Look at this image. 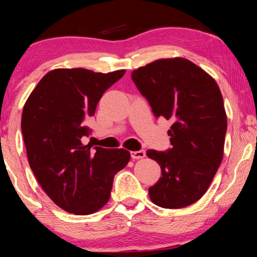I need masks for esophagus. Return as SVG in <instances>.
<instances>
[{
	"instance_id": "1",
	"label": "esophagus",
	"mask_w": 257,
	"mask_h": 257,
	"mask_svg": "<svg viewBox=\"0 0 257 257\" xmlns=\"http://www.w3.org/2000/svg\"><path fill=\"white\" fill-rule=\"evenodd\" d=\"M130 154H131L132 159H143V158H145V156H146L145 151H143V150L132 151V152H130Z\"/></svg>"
}]
</instances>
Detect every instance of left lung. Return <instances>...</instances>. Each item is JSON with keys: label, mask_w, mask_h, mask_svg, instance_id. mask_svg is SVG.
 Wrapping results in <instances>:
<instances>
[{"label": "left lung", "mask_w": 257, "mask_h": 257, "mask_svg": "<svg viewBox=\"0 0 257 257\" xmlns=\"http://www.w3.org/2000/svg\"><path fill=\"white\" fill-rule=\"evenodd\" d=\"M131 77L154 117L173 122L171 149L146 152L161 168L150 198L163 208H184L205 194L222 160L227 132L222 94L208 73L185 58L159 59Z\"/></svg>", "instance_id": "1"}]
</instances>
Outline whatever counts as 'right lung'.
<instances>
[{
	"mask_svg": "<svg viewBox=\"0 0 257 257\" xmlns=\"http://www.w3.org/2000/svg\"><path fill=\"white\" fill-rule=\"evenodd\" d=\"M125 70L101 73L86 69L48 72L23 107L21 130L38 184L66 212L89 215L108 201L114 175L130 161L124 149L83 145L86 122L108 87Z\"/></svg>",
	"mask_w": 257,
	"mask_h": 257,
	"instance_id": "1",
	"label": "right lung"
}]
</instances>
